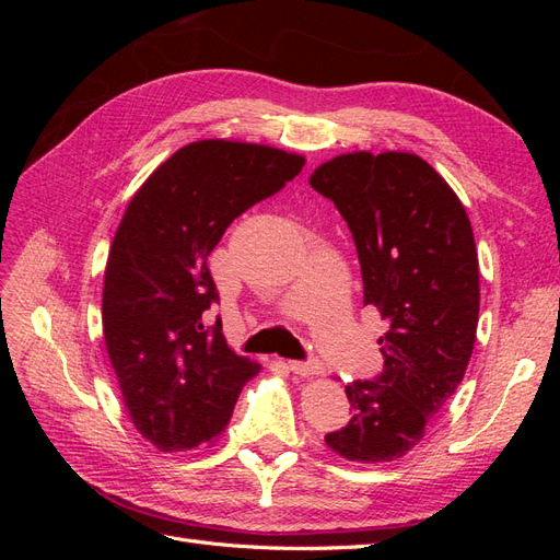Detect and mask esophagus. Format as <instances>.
Masks as SVG:
<instances>
[{
	"instance_id": "34e87169",
	"label": "esophagus",
	"mask_w": 560,
	"mask_h": 560,
	"mask_svg": "<svg viewBox=\"0 0 560 560\" xmlns=\"http://www.w3.org/2000/svg\"><path fill=\"white\" fill-rule=\"evenodd\" d=\"M287 369H290L292 374H296L301 378L322 374V364L319 362H290V364H287Z\"/></svg>"
}]
</instances>
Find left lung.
I'll use <instances>...</instances> for the list:
<instances>
[{
	"instance_id": "1",
	"label": "left lung",
	"mask_w": 560,
	"mask_h": 560,
	"mask_svg": "<svg viewBox=\"0 0 560 560\" xmlns=\"http://www.w3.org/2000/svg\"><path fill=\"white\" fill-rule=\"evenodd\" d=\"M311 186L341 212L358 247L364 306L387 322L383 371L352 381V418L325 442L352 463H393L444 409L469 364L479 259L469 217L430 163L404 151L336 156Z\"/></svg>"
}]
</instances>
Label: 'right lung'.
Returning <instances> with one entry per match:
<instances>
[{
  "instance_id": "obj_1",
  "label": "right lung",
  "mask_w": 560,
  "mask_h": 560,
  "mask_svg": "<svg viewBox=\"0 0 560 560\" xmlns=\"http://www.w3.org/2000/svg\"><path fill=\"white\" fill-rule=\"evenodd\" d=\"M303 156L200 140L159 165L128 202L109 249L103 331L132 425L161 451L212 444L259 364L235 354L208 257L235 217L294 179Z\"/></svg>"
}]
</instances>
